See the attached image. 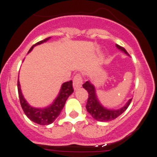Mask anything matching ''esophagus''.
<instances>
[{
	"mask_svg": "<svg viewBox=\"0 0 157 157\" xmlns=\"http://www.w3.org/2000/svg\"><path fill=\"white\" fill-rule=\"evenodd\" d=\"M82 84V75L80 74L75 75V76L74 77V79H73V86H74L75 90H77L79 87H81Z\"/></svg>",
	"mask_w": 157,
	"mask_h": 157,
	"instance_id": "obj_1",
	"label": "esophagus"
}]
</instances>
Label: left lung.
Segmentation results:
<instances>
[{"label":"left lung","mask_w":157,"mask_h":157,"mask_svg":"<svg viewBox=\"0 0 157 157\" xmlns=\"http://www.w3.org/2000/svg\"><path fill=\"white\" fill-rule=\"evenodd\" d=\"M116 47L121 51L125 52L127 55H129L128 52H127V50L123 47L120 46L119 45H116ZM82 86L86 90H87L89 94L88 100H87V103L86 105L87 112L92 116L94 119H95L98 121L107 122L115 120V119L119 117L120 115L123 114V112L127 110V109L130 105V102L132 101V99H130L128 102L126 104L125 106H123V108L117 109V110H116V109H108L104 106H102V105L98 101V98H97V94H96L94 86L90 82H86L82 85Z\"/></svg>","instance_id":"left-lung-1"}]
</instances>
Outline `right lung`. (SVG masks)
I'll use <instances>...</instances> for the list:
<instances>
[{
	"instance_id": "1",
	"label": "right lung",
	"mask_w": 157,
	"mask_h": 157,
	"mask_svg": "<svg viewBox=\"0 0 157 157\" xmlns=\"http://www.w3.org/2000/svg\"><path fill=\"white\" fill-rule=\"evenodd\" d=\"M49 38H50V37H47L43 41H40L37 42L35 45H34L30 48L28 52H30L34 46L40 45L43 42H45ZM17 86L19 101H20V105H21L22 109H23L25 115L31 121L34 122L37 124H40V125H48V124H51L52 122H54V120L58 117V116L60 114L62 109H63V106L66 103L67 99L68 98V97L72 93L74 92L71 80L69 82H66L62 84L59 95H58V97L56 98V100L54 101L52 105L46 107L45 109H37V108H33L30 105H29L28 103L26 101V100L24 99L23 94H22L20 84H19V81H18L17 83Z\"/></svg>"
}]
</instances>
